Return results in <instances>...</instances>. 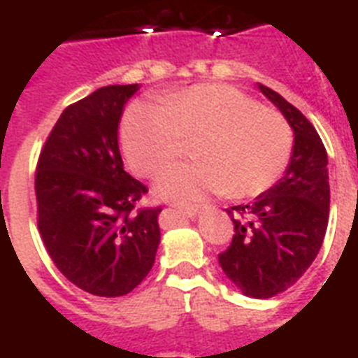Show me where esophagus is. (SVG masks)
Segmentation results:
<instances>
[{"mask_svg": "<svg viewBox=\"0 0 358 358\" xmlns=\"http://www.w3.org/2000/svg\"><path fill=\"white\" fill-rule=\"evenodd\" d=\"M180 210H182V213L185 214L187 217H194L198 213H200L201 207L200 205H191V207H183V209H180Z\"/></svg>", "mask_w": 358, "mask_h": 358, "instance_id": "esophagus-1", "label": "esophagus"}]
</instances>
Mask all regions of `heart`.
Masks as SVG:
<instances>
[{"label":"heart","instance_id":"heart-1","mask_svg":"<svg viewBox=\"0 0 358 358\" xmlns=\"http://www.w3.org/2000/svg\"><path fill=\"white\" fill-rule=\"evenodd\" d=\"M192 157L162 171L155 194L189 205L209 194L256 196L282 176L294 149V133L279 111L241 90L201 83L167 93L160 104L133 102L124 113L120 142L127 167L153 176L196 136Z\"/></svg>","mask_w":358,"mask_h":358}]
</instances>
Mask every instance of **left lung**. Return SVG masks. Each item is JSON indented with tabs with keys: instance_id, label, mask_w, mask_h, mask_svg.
<instances>
[{
	"instance_id": "left-lung-1",
	"label": "left lung",
	"mask_w": 358,
	"mask_h": 358,
	"mask_svg": "<svg viewBox=\"0 0 358 358\" xmlns=\"http://www.w3.org/2000/svg\"><path fill=\"white\" fill-rule=\"evenodd\" d=\"M290 124L294 149L285 175L248 205L227 209L231 247L217 256L239 292L268 299L288 290L317 257L329 216L328 155L306 117L278 92L257 85Z\"/></svg>"
}]
</instances>
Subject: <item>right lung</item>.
Returning a JSON list of instances; mask_svg holds the SVG:
<instances>
[{"label":"right lung","instance_id":"add662e5","mask_svg":"<svg viewBox=\"0 0 358 358\" xmlns=\"http://www.w3.org/2000/svg\"><path fill=\"white\" fill-rule=\"evenodd\" d=\"M138 85L99 88L70 104L36 169L37 227L61 273L80 290L120 297L153 268L157 209H135L148 187L124 171L119 124Z\"/></svg>","mask_w":358,"mask_h":358}]
</instances>
